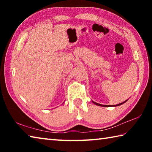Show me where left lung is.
I'll list each match as a JSON object with an SVG mask.
<instances>
[{
    "label": "left lung",
    "instance_id": "1",
    "mask_svg": "<svg viewBox=\"0 0 152 152\" xmlns=\"http://www.w3.org/2000/svg\"><path fill=\"white\" fill-rule=\"evenodd\" d=\"M128 100V99H127ZM127 100H126V101H125L124 102H121V103H119V104H115V105H104V104H99V103H97V102H94V101H92V102H93V103L94 104H96V105H98V106H101V107H117V106H120V105H121V104H124L125 102H127Z\"/></svg>",
    "mask_w": 152,
    "mask_h": 152
}]
</instances>
